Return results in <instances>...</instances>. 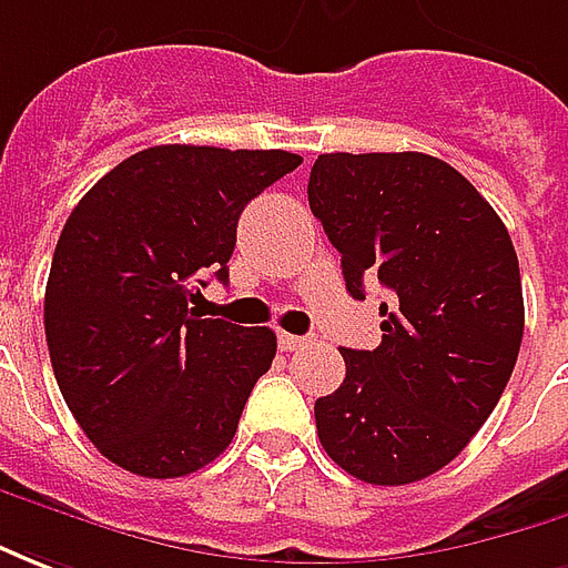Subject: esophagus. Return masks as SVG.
Returning <instances> with one entry per match:
<instances>
[{
  "mask_svg": "<svg viewBox=\"0 0 568 568\" xmlns=\"http://www.w3.org/2000/svg\"><path fill=\"white\" fill-rule=\"evenodd\" d=\"M308 336H293V333H277V345L284 348V352H300L308 345Z\"/></svg>",
  "mask_w": 568,
  "mask_h": 568,
  "instance_id": "obj_1",
  "label": "esophagus"
}]
</instances>
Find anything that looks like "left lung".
I'll return each mask as SVG.
<instances>
[{
  "mask_svg": "<svg viewBox=\"0 0 568 568\" xmlns=\"http://www.w3.org/2000/svg\"><path fill=\"white\" fill-rule=\"evenodd\" d=\"M308 204L348 293L364 300V277L394 293L379 305V345L339 348L345 379L315 400L321 446L364 484H416L480 432L517 364L523 287L508 229L425 152L317 155Z\"/></svg>",
  "mask_w": 568,
  "mask_h": 568,
  "instance_id": "8db88e82",
  "label": "left lung"
}]
</instances>
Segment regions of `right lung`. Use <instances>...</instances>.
<instances>
[{"instance_id":"1","label":"right lung","mask_w":568,"mask_h":568,"mask_svg":"<svg viewBox=\"0 0 568 568\" xmlns=\"http://www.w3.org/2000/svg\"><path fill=\"white\" fill-rule=\"evenodd\" d=\"M300 164L284 149L152 146L70 213L45 287L48 355L70 413L112 465L164 480L232 444L277 339L192 303L207 272L229 281L247 201Z\"/></svg>"}]
</instances>
